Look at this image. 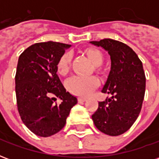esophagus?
Here are the masks:
<instances>
[{
  "label": "esophagus",
  "instance_id": "34e87169",
  "mask_svg": "<svg viewBox=\"0 0 159 159\" xmlns=\"http://www.w3.org/2000/svg\"><path fill=\"white\" fill-rule=\"evenodd\" d=\"M86 100H87V99H85V98H78V102H79V103L85 102Z\"/></svg>",
  "mask_w": 159,
  "mask_h": 159
}]
</instances>
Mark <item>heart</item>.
I'll return each instance as SVG.
<instances>
[{
	"instance_id": "obj_1",
	"label": "heart",
	"mask_w": 159,
	"mask_h": 159,
	"mask_svg": "<svg viewBox=\"0 0 159 159\" xmlns=\"http://www.w3.org/2000/svg\"><path fill=\"white\" fill-rule=\"evenodd\" d=\"M86 55L92 61L93 66H95L96 71L100 72V66L104 63L105 57L101 51L96 48H89L85 51ZM72 52L67 51L63 52L59 56L56 64L58 72L66 76L70 71L71 61H72ZM100 85V81L95 76L83 77L80 76H73L70 77L66 82V87L67 90L73 94L79 96H88L92 93Z\"/></svg>"
}]
</instances>
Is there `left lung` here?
I'll use <instances>...</instances> for the list:
<instances>
[{
    "label": "left lung",
    "instance_id": "obj_1",
    "mask_svg": "<svg viewBox=\"0 0 159 159\" xmlns=\"http://www.w3.org/2000/svg\"><path fill=\"white\" fill-rule=\"evenodd\" d=\"M101 47L111 56V70L102 93L112 96L99 102L92 115L93 123L102 133L117 136L130 129L141 110L146 90L142 62L134 50L112 39L90 42Z\"/></svg>",
    "mask_w": 159,
    "mask_h": 159
}]
</instances>
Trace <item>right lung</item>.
Wrapping results in <instances>:
<instances>
[{"mask_svg":"<svg viewBox=\"0 0 159 159\" xmlns=\"http://www.w3.org/2000/svg\"><path fill=\"white\" fill-rule=\"evenodd\" d=\"M70 47L60 42H39L19 56L15 76L18 110L25 125L38 136H51L62 129L70 109L77 103L57 75V61ZM53 96L61 103H53Z\"/></svg>","mask_w":159,"mask_h":159,"instance_id":"add662e5","label":"right lung"}]
</instances>
